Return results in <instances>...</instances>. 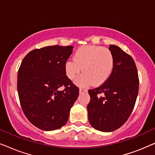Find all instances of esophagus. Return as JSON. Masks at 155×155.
<instances>
[{
	"label": "esophagus",
	"mask_w": 155,
	"mask_h": 155,
	"mask_svg": "<svg viewBox=\"0 0 155 155\" xmlns=\"http://www.w3.org/2000/svg\"><path fill=\"white\" fill-rule=\"evenodd\" d=\"M87 92V89L84 88V87H80V93Z\"/></svg>",
	"instance_id": "1"
}]
</instances>
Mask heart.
<instances>
[{
    "mask_svg": "<svg viewBox=\"0 0 155 155\" xmlns=\"http://www.w3.org/2000/svg\"><path fill=\"white\" fill-rule=\"evenodd\" d=\"M75 60H68L65 65V73L69 79L77 76L82 68L84 72L76 78L78 85L92 84H101L104 82L113 71L114 57L109 48L101 46L89 45L78 48Z\"/></svg>",
    "mask_w": 155,
    "mask_h": 155,
    "instance_id": "obj_1",
    "label": "heart"
}]
</instances>
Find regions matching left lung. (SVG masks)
I'll list each match as a JSON object with an SVG mask.
<instances>
[{
	"instance_id": "left-lung-1",
	"label": "left lung",
	"mask_w": 155,
	"mask_h": 155,
	"mask_svg": "<svg viewBox=\"0 0 155 155\" xmlns=\"http://www.w3.org/2000/svg\"><path fill=\"white\" fill-rule=\"evenodd\" d=\"M109 49L114 66L109 78L98 87L89 90V122L102 132H111L122 126L132 113L138 94L139 78L135 61L115 45Z\"/></svg>"
}]
</instances>
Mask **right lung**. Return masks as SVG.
I'll return each mask as SVG.
<instances>
[{"instance_id": "1", "label": "right lung", "mask_w": 155, "mask_h": 155, "mask_svg": "<svg viewBox=\"0 0 155 155\" xmlns=\"http://www.w3.org/2000/svg\"><path fill=\"white\" fill-rule=\"evenodd\" d=\"M73 46H49L28 53L18 73V92L27 119L44 130L66 124L79 88L67 77L65 65ZM63 86L64 90L58 89Z\"/></svg>"}]
</instances>
